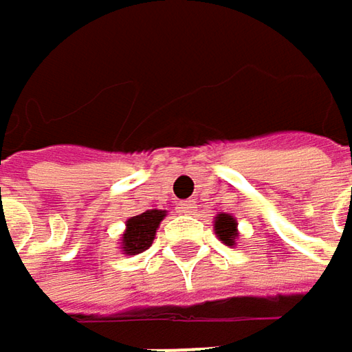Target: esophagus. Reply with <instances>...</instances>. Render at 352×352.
Instances as JSON below:
<instances>
[{"instance_id":"34e87169","label":"esophagus","mask_w":352,"mask_h":352,"mask_svg":"<svg viewBox=\"0 0 352 352\" xmlns=\"http://www.w3.org/2000/svg\"><path fill=\"white\" fill-rule=\"evenodd\" d=\"M181 211L187 213V215H193L195 213V201H183L181 204Z\"/></svg>"}]
</instances>
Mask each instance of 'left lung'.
<instances>
[{"label": "left lung", "mask_w": 352, "mask_h": 352, "mask_svg": "<svg viewBox=\"0 0 352 352\" xmlns=\"http://www.w3.org/2000/svg\"><path fill=\"white\" fill-rule=\"evenodd\" d=\"M213 228H215V236L223 243L228 245H236V238H238V221L234 215L230 213H217L215 215V221H213Z\"/></svg>", "instance_id": "obj_1"}]
</instances>
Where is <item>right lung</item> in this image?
Instances as JSON below:
<instances>
[{"label": "right lung", "instance_id": "add662e5", "mask_svg": "<svg viewBox=\"0 0 352 352\" xmlns=\"http://www.w3.org/2000/svg\"><path fill=\"white\" fill-rule=\"evenodd\" d=\"M165 215H167L165 209H148L141 215L131 217L126 221V230H124L122 240H120V250L129 256H135V254H141L144 250H148L153 240H155L157 228Z\"/></svg>", "mask_w": 352, "mask_h": 352}]
</instances>
